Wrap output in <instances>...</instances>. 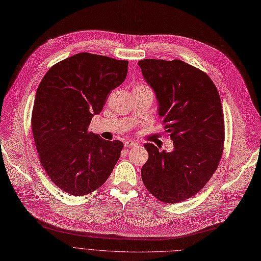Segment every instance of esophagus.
I'll list each match as a JSON object with an SVG mask.
<instances>
[{
	"instance_id": "esophagus-1",
	"label": "esophagus",
	"mask_w": 261,
	"mask_h": 261,
	"mask_svg": "<svg viewBox=\"0 0 261 261\" xmlns=\"http://www.w3.org/2000/svg\"><path fill=\"white\" fill-rule=\"evenodd\" d=\"M136 145H138V143H136V142H134L132 140H127V141L124 142V146L125 147H133V146H136Z\"/></svg>"
}]
</instances>
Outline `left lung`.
I'll return each mask as SVG.
<instances>
[{
    "instance_id": "left-lung-1",
    "label": "left lung",
    "mask_w": 261,
    "mask_h": 261,
    "mask_svg": "<svg viewBox=\"0 0 261 261\" xmlns=\"http://www.w3.org/2000/svg\"><path fill=\"white\" fill-rule=\"evenodd\" d=\"M138 65L174 143L171 152L144 144L142 180L160 201L177 203L196 195L218 167L224 143L220 97L205 72L181 60L144 59Z\"/></svg>"
}]
</instances>
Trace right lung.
<instances>
[{
    "mask_svg": "<svg viewBox=\"0 0 261 261\" xmlns=\"http://www.w3.org/2000/svg\"><path fill=\"white\" fill-rule=\"evenodd\" d=\"M128 61L76 54L55 64L42 79L32 127L40 162L62 191L83 196L112 174L123 143L107 141L88 126L109 94L123 83Z\"/></svg>",
    "mask_w": 261,
    "mask_h": 261,
    "instance_id": "1",
    "label": "right lung"
}]
</instances>
